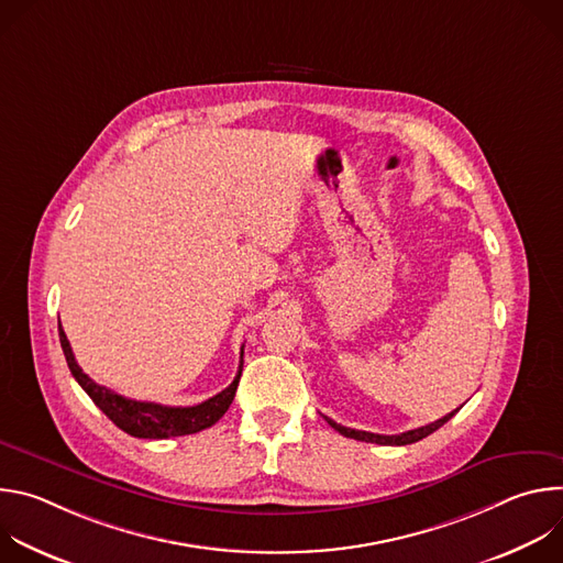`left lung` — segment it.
I'll use <instances>...</instances> for the list:
<instances>
[{
    "label": "left lung",
    "instance_id": "obj_1",
    "mask_svg": "<svg viewBox=\"0 0 563 563\" xmlns=\"http://www.w3.org/2000/svg\"><path fill=\"white\" fill-rule=\"evenodd\" d=\"M456 410H459V408H456ZM456 410L450 412V415H445L443 419L430 423V426H423V428H417V430H408V432H404V434H374V432H363V430H352V428L339 426L336 421H332V419H328V417H325V421H328L336 432H341L343 437H350V439H356V441L378 443V445H408V443H417V441L426 439L428 434L437 432L443 423H448V421L456 415Z\"/></svg>",
    "mask_w": 563,
    "mask_h": 563
}]
</instances>
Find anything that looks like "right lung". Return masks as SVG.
Returning a JSON list of instances; mask_svg holds the SVG:
<instances>
[{"label": "right lung", "instance_id": "add662e5", "mask_svg": "<svg viewBox=\"0 0 563 563\" xmlns=\"http://www.w3.org/2000/svg\"><path fill=\"white\" fill-rule=\"evenodd\" d=\"M57 330H59V343L68 363V369L73 378L82 385V389L91 396L93 404L126 434L137 437V439H169V437H185V434H196L200 430L211 428L231 406V400L238 389L240 374H243V354L240 352V365L233 383L224 387L220 394L202 400L198 406L191 408H172V406H159V404H148V400H133L122 394H115L107 389L104 385H98L89 374L82 372V367L77 365L70 343L62 330V323L57 320Z\"/></svg>", "mask_w": 563, "mask_h": 563}]
</instances>
